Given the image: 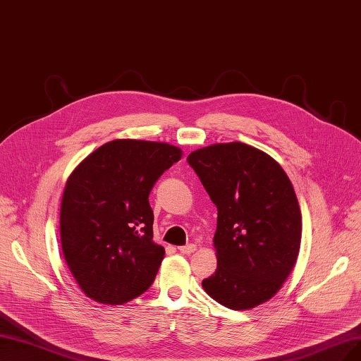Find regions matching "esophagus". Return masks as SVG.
I'll use <instances>...</instances> for the list:
<instances>
[{
	"label": "esophagus",
	"mask_w": 361,
	"mask_h": 361,
	"mask_svg": "<svg viewBox=\"0 0 361 361\" xmlns=\"http://www.w3.org/2000/svg\"><path fill=\"white\" fill-rule=\"evenodd\" d=\"M178 249L183 255H191V253H194L197 250V246H195V244H186V246H180Z\"/></svg>",
	"instance_id": "1"
}]
</instances>
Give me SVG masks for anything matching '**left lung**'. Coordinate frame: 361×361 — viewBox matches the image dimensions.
I'll list each match as a JSON object with an SVG mask.
<instances>
[{"label":"left lung","mask_w":361,"mask_h":361,"mask_svg":"<svg viewBox=\"0 0 361 361\" xmlns=\"http://www.w3.org/2000/svg\"><path fill=\"white\" fill-rule=\"evenodd\" d=\"M188 163L218 207V268L201 286L231 310L264 304L281 289L300 249L302 214L289 176L243 142L200 148Z\"/></svg>","instance_id":"left-lung-1"}]
</instances>
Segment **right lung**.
I'll return each instance as SVG.
<instances>
[{
  "instance_id": "obj_1",
  "label": "right lung",
  "mask_w": 361,
  "mask_h": 361,
  "mask_svg": "<svg viewBox=\"0 0 361 361\" xmlns=\"http://www.w3.org/2000/svg\"><path fill=\"white\" fill-rule=\"evenodd\" d=\"M182 158L166 142L115 139L71 173L61 203L65 262L82 293L121 305L147 292L164 259L154 243L149 192Z\"/></svg>"
}]
</instances>
